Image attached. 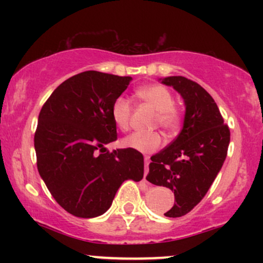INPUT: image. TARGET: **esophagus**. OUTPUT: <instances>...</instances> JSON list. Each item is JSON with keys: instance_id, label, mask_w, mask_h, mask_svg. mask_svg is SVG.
<instances>
[{"instance_id": "34e87169", "label": "esophagus", "mask_w": 263, "mask_h": 263, "mask_svg": "<svg viewBox=\"0 0 263 263\" xmlns=\"http://www.w3.org/2000/svg\"><path fill=\"white\" fill-rule=\"evenodd\" d=\"M149 158L148 157H146L144 158V180H146V176L148 174V171H149Z\"/></svg>"}]
</instances>
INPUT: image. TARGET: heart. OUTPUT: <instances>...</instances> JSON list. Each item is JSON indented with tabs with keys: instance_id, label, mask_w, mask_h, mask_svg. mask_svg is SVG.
Returning <instances> with one entry per match:
<instances>
[{
	"instance_id": "obj_1",
	"label": "heart",
	"mask_w": 263,
	"mask_h": 263,
	"mask_svg": "<svg viewBox=\"0 0 263 263\" xmlns=\"http://www.w3.org/2000/svg\"><path fill=\"white\" fill-rule=\"evenodd\" d=\"M138 99L149 105L157 111L156 123L159 125L165 132L176 131L180 122V114L174 105V96L170 89L159 84L143 86L136 91ZM132 107L129 101L123 96H119L111 106V119L117 128L127 131L131 125ZM163 143L162 136L157 132L152 134H135L127 136L122 141V146L141 153H153L161 148Z\"/></svg>"
}]
</instances>
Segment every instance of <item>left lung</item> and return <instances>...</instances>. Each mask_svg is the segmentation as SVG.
<instances>
[{"label":"left lung","mask_w":263,"mask_h":263,"mask_svg":"<svg viewBox=\"0 0 263 263\" xmlns=\"http://www.w3.org/2000/svg\"><path fill=\"white\" fill-rule=\"evenodd\" d=\"M173 86L185 105L180 134L172 143L151 157L146 179L174 193L168 218H179L200 203L221 170L230 143V129L224 123L210 93L184 77L161 79Z\"/></svg>","instance_id":"obj_1"}]
</instances>
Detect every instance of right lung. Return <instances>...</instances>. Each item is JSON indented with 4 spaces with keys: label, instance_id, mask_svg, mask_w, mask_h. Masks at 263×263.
Returning <instances> with one entry per match:
<instances>
[{
    "label": "right lung",
    "instance_id": "right-lung-1",
    "mask_svg": "<svg viewBox=\"0 0 263 263\" xmlns=\"http://www.w3.org/2000/svg\"><path fill=\"white\" fill-rule=\"evenodd\" d=\"M131 77L89 70L69 78L42 107L34 134L39 176L63 209L96 218L127 179L143 178V156L131 148L106 151L117 140L111 106Z\"/></svg>",
    "mask_w": 263,
    "mask_h": 263
}]
</instances>
